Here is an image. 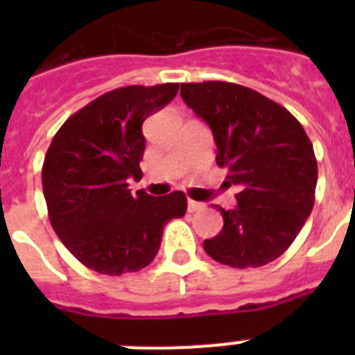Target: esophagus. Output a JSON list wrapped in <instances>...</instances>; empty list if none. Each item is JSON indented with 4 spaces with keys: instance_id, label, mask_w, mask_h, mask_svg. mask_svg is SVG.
Masks as SVG:
<instances>
[{
    "instance_id": "esophagus-1",
    "label": "esophagus",
    "mask_w": 355,
    "mask_h": 355,
    "mask_svg": "<svg viewBox=\"0 0 355 355\" xmlns=\"http://www.w3.org/2000/svg\"><path fill=\"white\" fill-rule=\"evenodd\" d=\"M188 210L189 211H199V210H205V205L202 202H197V200H188Z\"/></svg>"
}]
</instances>
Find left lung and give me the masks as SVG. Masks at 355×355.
Returning <instances> with one entry per match:
<instances>
[{
  "mask_svg": "<svg viewBox=\"0 0 355 355\" xmlns=\"http://www.w3.org/2000/svg\"><path fill=\"white\" fill-rule=\"evenodd\" d=\"M180 96L208 123L216 162L228 186H239L223 230L205 241L208 256L236 269L261 267L286 252L313 210L317 160L289 110L234 83H182Z\"/></svg>",
  "mask_w": 355,
  "mask_h": 355,
  "instance_id": "8db88e82",
  "label": "left lung"
}]
</instances>
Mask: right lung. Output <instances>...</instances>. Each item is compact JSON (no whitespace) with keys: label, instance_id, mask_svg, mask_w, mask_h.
Instances as JSON below:
<instances>
[{"label":"right lung","instance_id":"add662e5","mask_svg":"<svg viewBox=\"0 0 355 355\" xmlns=\"http://www.w3.org/2000/svg\"><path fill=\"white\" fill-rule=\"evenodd\" d=\"M177 83L125 86L103 94L55 134L44 158L42 188L53 230L88 269L119 276L155 259L162 232L182 217V191L130 195L139 180L145 136L141 125L177 96Z\"/></svg>","mask_w":355,"mask_h":355}]
</instances>
